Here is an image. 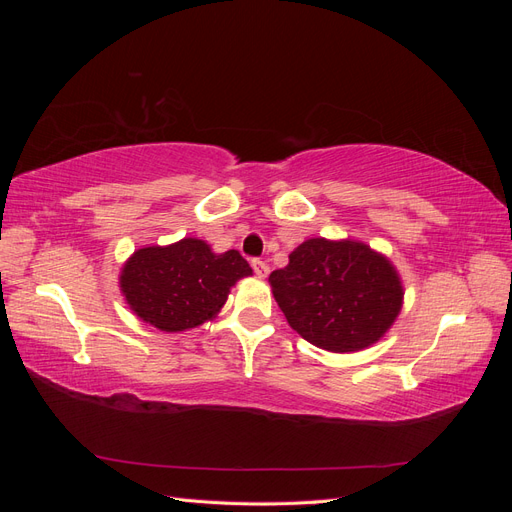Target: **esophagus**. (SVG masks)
Returning a JSON list of instances; mask_svg holds the SVG:
<instances>
[{"instance_id":"obj_1","label":"esophagus","mask_w":512,"mask_h":512,"mask_svg":"<svg viewBox=\"0 0 512 512\" xmlns=\"http://www.w3.org/2000/svg\"><path fill=\"white\" fill-rule=\"evenodd\" d=\"M252 269H254V273H256L258 277H267V275H269L267 262L260 260V258H254V260H252Z\"/></svg>"}]
</instances>
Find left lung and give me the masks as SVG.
Listing matches in <instances>:
<instances>
[{
    "mask_svg": "<svg viewBox=\"0 0 512 512\" xmlns=\"http://www.w3.org/2000/svg\"><path fill=\"white\" fill-rule=\"evenodd\" d=\"M290 327L329 352L363 350L391 329L404 286L391 260L361 241L307 239L269 275Z\"/></svg>",
    "mask_w": 512,
    "mask_h": 512,
    "instance_id": "left-lung-1",
    "label": "left lung"
}]
</instances>
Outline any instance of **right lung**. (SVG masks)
Masks as SVG:
<instances>
[{
  "instance_id": "1",
  "label": "right lung",
  "mask_w": 512,
  "mask_h": 512,
  "mask_svg": "<svg viewBox=\"0 0 512 512\" xmlns=\"http://www.w3.org/2000/svg\"><path fill=\"white\" fill-rule=\"evenodd\" d=\"M252 267L237 252L213 254L200 239L136 250L119 275V288L132 312L160 331L200 327L220 312L230 288Z\"/></svg>"
}]
</instances>
